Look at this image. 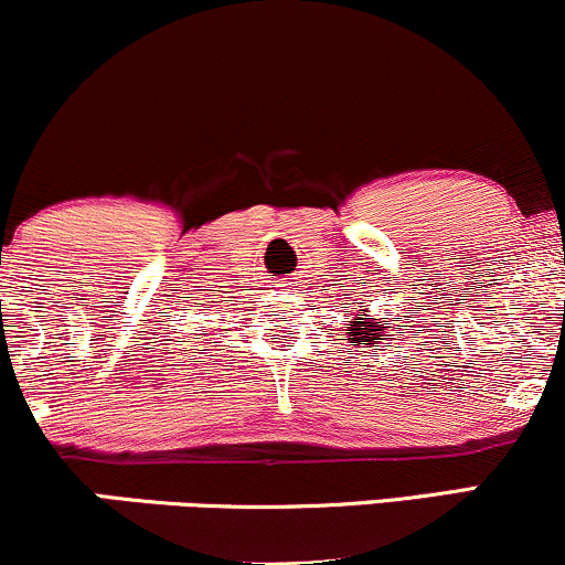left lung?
Returning <instances> with one entry per match:
<instances>
[{"instance_id": "obj_1", "label": "left lung", "mask_w": 565, "mask_h": 565, "mask_svg": "<svg viewBox=\"0 0 565 565\" xmlns=\"http://www.w3.org/2000/svg\"><path fill=\"white\" fill-rule=\"evenodd\" d=\"M361 309L365 310L364 315L360 313ZM345 313H350V310H345ZM361 316H366V305L364 302H359V308H355V319L348 323V329H345L348 337L353 342H359V345H377V340H382V337H385V329L387 327H382L377 319L369 321V319H361Z\"/></svg>"}]
</instances>
